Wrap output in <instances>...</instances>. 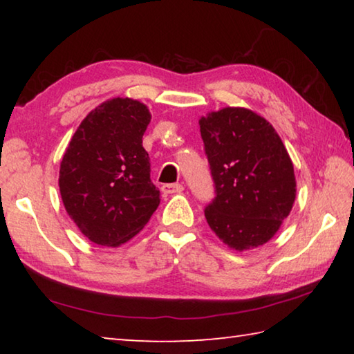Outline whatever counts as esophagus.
<instances>
[{"instance_id": "34e87169", "label": "esophagus", "mask_w": 354, "mask_h": 354, "mask_svg": "<svg viewBox=\"0 0 354 354\" xmlns=\"http://www.w3.org/2000/svg\"><path fill=\"white\" fill-rule=\"evenodd\" d=\"M160 190H162L164 195H175V194H181V192L184 190L183 184H164L162 187H160Z\"/></svg>"}]
</instances>
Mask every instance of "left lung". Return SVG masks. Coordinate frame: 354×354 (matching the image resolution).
<instances>
[{
    "label": "left lung",
    "mask_w": 354,
    "mask_h": 354,
    "mask_svg": "<svg viewBox=\"0 0 354 354\" xmlns=\"http://www.w3.org/2000/svg\"><path fill=\"white\" fill-rule=\"evenodd\" d=\"M215 198L205 209L211 230L237 251L261 247L277 234L297 195L293 164L266 118L225 107L200 118Z\"/></svg>",
    "instance_id": "8db88e82"
}]
</instances>
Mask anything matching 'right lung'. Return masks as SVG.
I'll list each match as a JSON object with an SVG mask.
<instances>
[{
	"label": "right lung",
	"instance_id": "add662e5",
	"mask_svg": "<svg viewBox=\"0 0 354 354\" xmlns=\"http://www.w3.org/2000/svg\"><path fill=\"white\" fill-rule=\"evenodd\" d=\"M149 120L140 101L112 98L82 120L65 149L59 170L65 211L101 247L139 234L160 203L142 147Z\"/></svg>",
	"mask_w": 354,
	"mask_h": 354
}]
</instances>
